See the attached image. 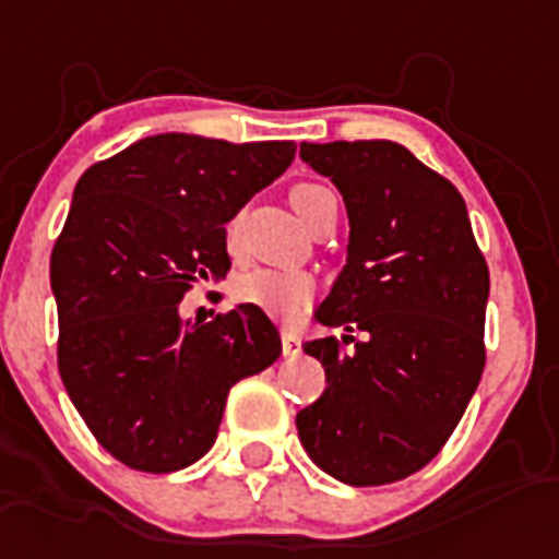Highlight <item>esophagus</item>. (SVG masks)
<instances>
[{
	"label": "esophagus",
	"mask_w": 559,
	"mask_h": 559,
	"mask_svg": "<svg viewBox=\"0 0 559 559\" xmlns=\"http://www.w3.org/2000/svg\"><path fill=\"white\" fill-rule=\"evenodd\" d=\"M281 348H284V357H298L301 354V336L293 328H284L281 331Z\"/></svg>",
	"instance_id": "34e87169"
}]
</instances>
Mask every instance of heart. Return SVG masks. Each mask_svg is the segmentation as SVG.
Here are the masks:
<instances>
[{"mask_svg":"<svg viewBox=\"0 0 559 559\" xmlns=\"http://www.w3.org/2000/svg\"><path fill=\"white\" fill-rule=\"evenodd\" d=\"M333 191L324 186H316V182H298L289 191V202L307 226L310 219L319 211L324 200H331ZM226 243L231 252H237V219L228 223ZM235 296L237 301L243 305L261 307L272 316H296L301 313L316 296V281L307 275V272H287V270H263V266H254V270L243 272L240 278L235 281Z\"/></svg>","mask_w":559,"mask_h":559,"instance_id":"1","label":"heart"}]
</instances>
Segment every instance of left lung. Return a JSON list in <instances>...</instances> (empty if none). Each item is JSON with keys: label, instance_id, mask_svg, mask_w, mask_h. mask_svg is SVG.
I'll list each match as a JSON object with an SVG mask.
<instances>
[{"label": "left lung", "instance_id": "left-lung-1", "mask_svg": "<svg viewBox=\"0 0 559 559\" xmlns=\"http://www.w3.org/2000/svg\"><path fill=\"white\" fill-rule=\"evenodd\" d=\"M342 191L348 263L316 319L366 333L307 342L328 389L296 415L307 455L354 487L424 469L450 441L481 371L490 272L450 179L403 144H301Z\"/></svg>", "mask_w": 559, "mask_h": 559}]
</instances>
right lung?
<instances>
[{"label": "right lung", "instance_id": "obj_1", "mask_svg": "<svg viewBox=\"0 0 559 559\" xmlns=\"http://www.w3.org/2000/svg\"><path fill=\"white\" fill-rule=\"evenodd\" d=\"M293 142L165 133L92 165L51 249L57 368L104 450L174 473L211 450L231 385L281 357L261 307L182 322L179 301L231 270L226 223L289 168Z\"/></svg>", "mask_w": 559, "mask_h": 559}]
</instances>
